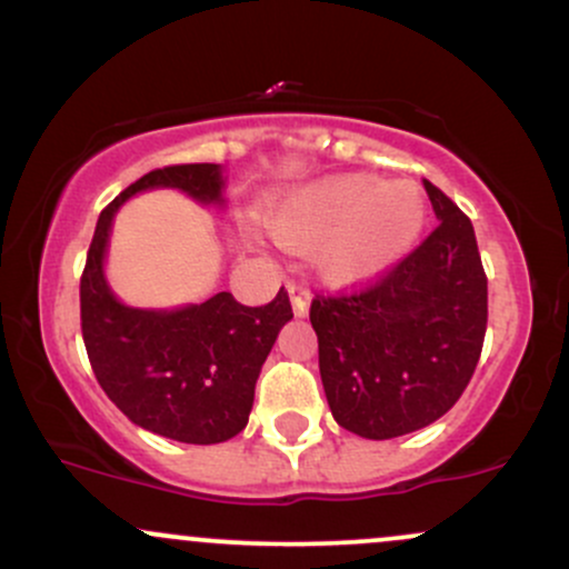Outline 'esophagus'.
I'll return each instance as SVG.
<instances>
[{
  "instance_id": "esophagus-1",
  "label": "esophagus",
  "mask_w": 569,
  "mask_h": 569,
  "mask_svg": "<svg viewBox=\"0 0 569 569\" xmlns=\"http://www.w3.org/2000/svg\"><path fill=\"white\" fill-rule=\"evenodd\" d=\"M289 297H291L293 316L305 318L307 310H310V291L302 289V286H299V283H289Z\"/></svg>"
}]
</instances>
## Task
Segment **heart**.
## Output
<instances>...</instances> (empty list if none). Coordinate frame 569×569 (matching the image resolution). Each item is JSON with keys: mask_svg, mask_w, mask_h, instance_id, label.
<instances>
[{"mask_svg": "<svg viewBox=\"0 0 569 569\" xmlns=\"http://www.w3.org/2000/svg\"><path fill=\"white\" fill-rule=\"evenodd\" d=\"M428 202L415 181L339 176L280 198L267 227L283 246L310 251L326 283L358 286L385 276L415 248Z\"/></svg>", "mask_w": 569, "mask_h": 569, "instance_id": "heart-1", "label": "heart"}]
</instances>
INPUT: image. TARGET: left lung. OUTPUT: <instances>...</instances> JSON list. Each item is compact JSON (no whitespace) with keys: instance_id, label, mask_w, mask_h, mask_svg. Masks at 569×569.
Listing matches in <instances>:
<instances>
[{"instance_id":"obj_1","label":"left lung","mask_w":569,"mask_h":569,"mask_svg":"<svg viewBox=\"0 0 569 569\" xmlns=\"http://www.w3.org/2000/svg\"><path fill=\"white\" fill-rule=\"evenodd\" d=\"M439 227L367 291L312 299L318 367L335 420L361 439L415 433L455 407L487 331L473 224L426 181Z\"/></svg>"}]
</instances>
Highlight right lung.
Segmentation results:
<instances>
[{
	"label": "right lung",
	"instance_id": "add662e5",
	"mask_svg": "<svg viewBox=\"0 0 569 569\" xmlns=\"http://www.w3.org/2000/svg\"><path fill=\"white\" fill-rule=\"evenodd\" d=\"M224 168L171 166L141 176L101 211L80 283L82 339L103 393L130 422L181 443H221L246 428L259 371L293 312L283 289L264 307L230 291L171 310L126 305L107 280L117 211L149 189L224 208Z\"/></svg>",
	"mask_w": 569,
	"mask_h": 569
}]
</instances>
